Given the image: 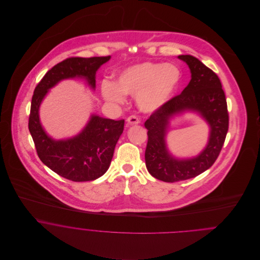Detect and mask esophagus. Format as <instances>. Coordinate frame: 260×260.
<instances>
[{
  "label": "esophagus",
  "mask_w": 260,
  "mask_h": 260,
  "mask_svg": "<svg viewBox=\"0 0 260 260\" xmlns=\"http://www.w3.org/2000/svg\"><path fill=\"white\" fill-rule=\"evenodd\" d=\"M127 122H128L129 125H136V124H139V123H140V120H139V118H138L137 116L131 115V116L128 117Z\"/></svg>",
  "instance_id": "esophagus-1"
}]
</instances>
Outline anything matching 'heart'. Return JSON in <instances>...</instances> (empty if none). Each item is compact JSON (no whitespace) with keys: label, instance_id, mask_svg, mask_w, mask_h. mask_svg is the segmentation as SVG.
<instances>
[{"label":"heart","instance_id":"1","mask_svg":"<svg viewBox=\"0 0 260 260\" xmlns=\"http://www.w3.org/2000/svg\"><path fill=\"white\" fill-rule=\"evenodd\" d=\"M180 79V70L174 65L146 62L122 71L117 86L104 81L102 94L107 101L118 104L125 102L124 94L137 96L142 110L154 111L169 101Z\"/></svg>","mask_w":260,"mask_h":260}]
</instances>
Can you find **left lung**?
Returning a JSON list of instances; mask_svg holds the SVG:
<instances>
[{
	"label": "left lung",
	"mask_w": 260,
	"mask_h": 260,
	"mask_svg": "<svg viewBox=\"0 0 260 260\" xmlns=\"http://www.w3.org/2000/svg\"><path fill=\"white\" fill-rule=\"evenodd\" d=\"M191 72L185 89L156 109L146 120L148 142L145 161L149 173L164 182L187 180L210 168L222 149L229 125L227 103L218 76L197 58L180 55ZM186 110L198 111L211 126L210 141L206 149L191 159H176L166 147L165 137L169 120Z\"/></svg>",
	"instance_id": "8db88e82"
}]
</instances>
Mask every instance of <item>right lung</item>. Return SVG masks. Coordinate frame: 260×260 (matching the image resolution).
Listing matches in <instances>:
<instances>
[{
  "label": "right lung",
  "instance_id": "right-lung-1",
  "mask_svg": "<svg viewBox=\"0 0 260 260\" xmlns=\"http://www.w3.org/2000/svg\"><path fill=\"white\" fill-rule=\"evenodd\" d=\"M110 56L71 57L55 65L38 83L32 97L29 131L40 160L58 175L74 181H92L109 168L116 143L124 129V120H112L92 115L83 131L67 140L49 137L39 119V107L48 90L64 79L80 77L94 89L95 74Z\"/></svg>",
  "mask_w": 260,
  "mask_h": 260
}]
</instances>
